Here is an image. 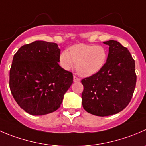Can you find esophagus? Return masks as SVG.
Returning <instances> with one entry per match:
<instances>
[{
  "instance_id": "1",
  "label": "esophagus",
  "mask_w": 146,
  "mask_h": 146,
  "mask_svg": "<svg viewBox=\"0 0 146 146\" xmlns=\"http://www.w3.org/2000/svg\"><path fill=\"white\" fill-rule=\"evenodd\" d=\"M80 79L79 78H78L77 76H73V81L78 82V81H80Z\"/></svg>"
}]
</instances>
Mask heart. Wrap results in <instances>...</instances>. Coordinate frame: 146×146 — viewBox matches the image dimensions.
Masks as SVG:
<instances>
[{
    "label": "heart",
    "instance_id": "b5f03b06",
    "mask_svg": "<svg viewBox=\"0 0 146 146\" xmlns=\"http://www.w3.org/2000/svg\"><path fill=\"white\" fill-rule=\"evenodd\" d=\"M107 52L104 47L88 44H77L72 46L70 51L64 50L60 55V63L66 70L76 64L79 75L88 77L98 72L104 66Z\"/></svg>",
    "mask_w": 146,
    "mask_h": 146
}]
</instances>
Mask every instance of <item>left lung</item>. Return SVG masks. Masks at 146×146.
<instances>
[{"label": "left lung", "mask_w": 146, "mask_h": 146, "mask_svg": "<svg viewBox=\"0 0 146 146\" xmlns=\"http://www.w3.org/2000/svg\"><path fill=\"white\" fill-rule=\"evenodd\" d=\"M103 43L109 46L106 63L98 72L81 80L83 108L102 117L122 111L131 101L136 84L135 60L127 48L116 40Z\"/></svg>", "instance_id": "1"}]
</instances>
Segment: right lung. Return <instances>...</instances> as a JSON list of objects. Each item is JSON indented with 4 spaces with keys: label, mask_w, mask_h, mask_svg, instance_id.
<instances>
[{
    "label": "right lung",
    "mask_w": 146,
    "mask_h": 146,
    "mask_svg": "<svg viewBox=\"0 0 146 146\" xmlns=\"http://www.w3.org/2000/svg\"><path fill=\"white\" fill-rule=\"evenodd\" d=\"M60 50L55 43L37 40L23 46L13 58L9 86L18 106L33 115L59 108L73 83V73L58 64Z\"/></svg>",
    "instance_id": "right-lung-1"
}]
</instances>
